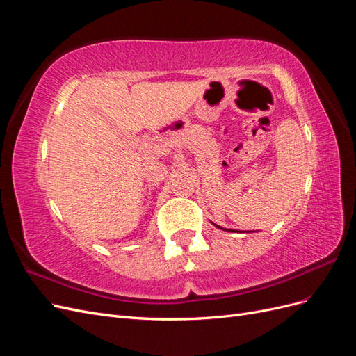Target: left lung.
Instances as JSON below:
<instances>
[{
  "instance_id": "left-lung-1",
  "label": "left lung",
  "mask_w": 356,
  "mask_h": 356,
  "mask_svg": "<svg viewBox=\"0 0 356 356\" xmlns=\"http://www.w3.org/2000/svg\"><path fill=\"white\" fill-rule=\"evenodd\" d=\"M217 227H218V229H221V227H220V225H217ZM222 230H224V229H222ZM229 232H232V230H229Z\"/></svg>"
}]
</instances>
